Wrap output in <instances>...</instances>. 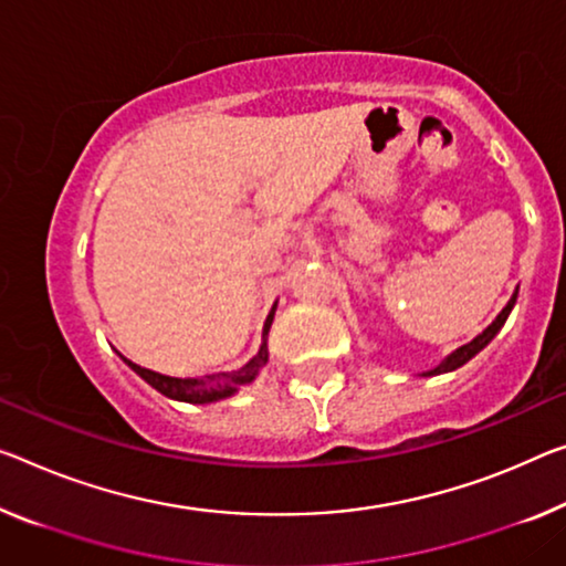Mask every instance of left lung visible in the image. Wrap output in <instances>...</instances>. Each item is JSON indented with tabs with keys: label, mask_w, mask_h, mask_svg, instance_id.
Here are the masks:
<instances>
[{
	"label": "left lung",
	"mask_w": 566,
	"mask_h": 566,
	"mask_svg": "<svg viewBox=\"0 0 566 566\" xmlns=\"http://www.w3.org/2000/svg\"><path fill=\"white\" fill-rule=\"evenodd\" d=\"M516 298H518V289L514 291V295H511V301L506 303V308H503V311L499 313V316H495V321H493V324H491L489 328H485V332H483V334H478V336L473 338V342H468L465 346H460V349H455L453 354H450V356H448V359H446V361H440V364H438V367H434V369H430V371H424V377H428V374H442V371H453V369H458V367H463V364H465V361H471V359H473V356H475L478 352H481V349H485V346H489V344H491V338H493L495 334H499V332H501V326H503V324H506V318H509V313H511V308H514V303H516Z\"/></svg>",
	"instance_id": "1"
}]
</instances>
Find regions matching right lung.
Returning <instances> with one entry per match:
<instances>
[{
  "mask_svg": "<svg viewBox=\"0 0 566 566\" xmlns=\"http://www.w3.org/2000/svg\"><path fill=\"white\" fill-rule=\"evenodd\" d=\"M275 306H277V303H273V308H271V313H268V318H265L263 344H260V352L245 364V367H240V369H234V371L210 374V377H205V379H199V377H167V374H159V371L138 367V364L124 359V356H120V359H124L128 367H132L144 381H149V385L156 389V392H161L164 397L179 399V402H192V405L217 402V399H224V397H230V395L238 392V387L250 385V381L258 377V371L268 364V332H271V324H273V316H275Z\"/></svg>",
  "mask_w": 566,
  "mask_h": 566,
  "instance_id": "1",
  "label": "right lung"
}]
</instances>
